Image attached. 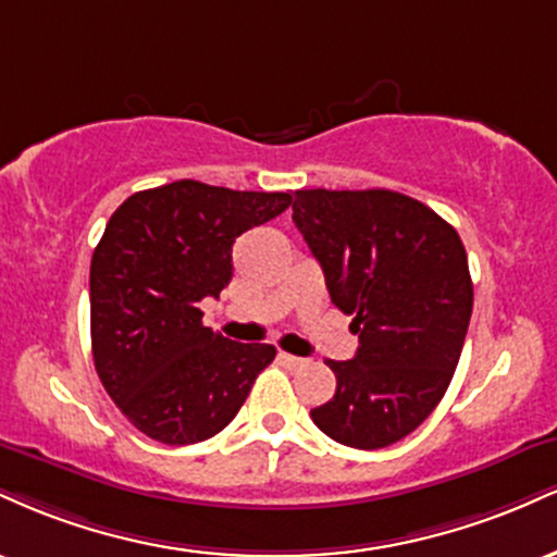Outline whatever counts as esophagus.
Returning <instances> with one entry per match:
<instances>
[{"mask_svg":"<svg viewBox=\"0 0 557 557\" xmlns=\"http://www.w3.org/2000/svg\"><path fill=\"white\" fill-rule=\"evenodd\" d=\"M277 361L283 363V367H287V369H300V367H306V359H298V356L285 354V350H280Z\"/></svg>","mask_w":557,"mask_h":557,"instance_id":"34e87169","label":"esophagus"}]
</instances>
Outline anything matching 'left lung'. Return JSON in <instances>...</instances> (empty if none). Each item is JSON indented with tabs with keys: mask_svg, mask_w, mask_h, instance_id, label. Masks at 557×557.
Returning <instances> with one entry per match:
<instances>
[{
	"mask_svg": "<svg viewBox=\"0 0 557 557\" xmlns=\"http://www.w3.org/2000/svg\"><path fill=\"white\" fill-rule=\"evenodd\" d=\"M293 222L359 335L354 359L327 361L337 389L311 419L359 450L398 443L437 408L461 359L474 309L463 243L430 207L385 188L296 190Z\"/></svg>",
	"mask_w": 557,
	"mask_h": 557,
	"instance_id": "left-lung-1",
	"label": "left lung"
}]
</instances>
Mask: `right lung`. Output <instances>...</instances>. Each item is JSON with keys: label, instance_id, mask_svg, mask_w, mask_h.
<instances>
[{"label": "right lung", "instance_id": "add662e5", "mask_svg": "<svg viewBox=\"0 0 557 557\" xmlns=\"http://www.w3.org/2000/svg\"><path fill=\"white\" fill-rule=\"evenodd\" d=\"M290 194L175 181L125 198L91 259L96 374L127 421L164 445L222 432L274 345L203 327V298L233 277V243L290 207Z\"/></svg>", "mask_w": 557, "mask_h": 557}]
</instances>
